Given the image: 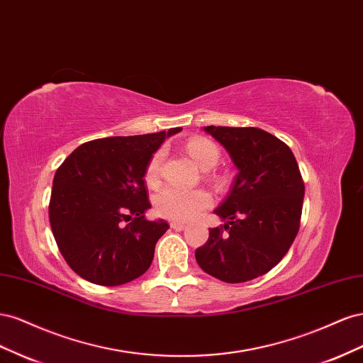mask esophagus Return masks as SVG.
<instances>
[{
  "mask_svg": "<svg viewBox=\"0 0 363 363\" xmlns=\"http://www.w3.org/2000/svg\"><path fill=\"white\" fill-rule=\"evenodd\" d=\"M170 226H172V230H176V231H182V230H185V228H187V225L181 223V222H172Z\"/></svg>",
  "mask_w": 363,
  "mask_h": 363,
  "instance_id": "obj_1",
  "label": "esophagus"
}]
</instances>
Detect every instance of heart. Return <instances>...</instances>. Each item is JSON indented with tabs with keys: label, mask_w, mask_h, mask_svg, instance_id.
I'll return each mask as SVG.
<instances>
[{
	"label": "heart",
	"mask_w": 363,
	"mask_h": 363,
	"mask_svg": "<svg viewBox=\"0 0 363 363\" xmlns=\"http://www.w3.org/2000/svg\"><path fill=\"white\" fill-rule=\"evenodd\" d=\"M187 152L193 161L203 170H210L219 162L220 150L216 144L205 138H193L187 143ZM164 152L158 150L153 153L146 169V181L150 185L160 182L161 165ZM213 203L211 194L198 190H181L167 187L155 196V211L164 219L174 222H189L199 217L205 210H208Z\"/></svg>",
	"instance_id": "b5f03b06"
}]
</instances>
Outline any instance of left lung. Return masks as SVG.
<instances>
[{"label": "left lung", "instance_id": "left-lung-1", "mask_svg": "<svg viewBox=\"0 0 363 363\" xmlns=\"http://www.w3.org/2000/svg\"><path fill=\"white\" fill-rule=\"evenodd\" d=\"M239 169L228 198L214 213L226 222L211 228L196 250L202 271L225 283L267 274L292 246L299 230L304 181L292 150L258 128L206 126Z\"/></svg>", "mask_w": 363, "mask_h": 363}]
</instances>
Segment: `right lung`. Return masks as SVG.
<instances>
[{
	"label": "right lung",
	"instance_id": "1",
	"mask_svg": "<svg viewBox=\"0 0 363 363\" xmlns=\"http://www.w3.org/2000/svg\"><path fill=\"white\" fill-rule=\"evenodd\" d=\"M181 128L99 138L59 165L48 205L51 231L68 266L86 281L120 286L141 277L167 222H150L144 174L153 153Z\"/></svg>",
	"mask_w": 363,
	"mask_h": 363
}]
</instances>
